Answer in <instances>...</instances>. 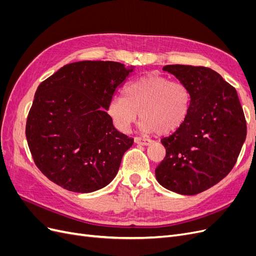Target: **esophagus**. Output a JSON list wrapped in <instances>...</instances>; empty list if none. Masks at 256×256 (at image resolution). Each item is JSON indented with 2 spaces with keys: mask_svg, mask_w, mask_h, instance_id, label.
<instances>
[{
  "mask_svg": "<svg viewBox=\"0 0 256 256\" xmlns=\"http://www.w3.org/2000/svg\"><path fill=\"white\" fill-rule=\"evenodd\" d=\"M134 142L136 144H140V145H148V144L152 143V140H150V138H146L136 136L134 138Z\"/></svg>",
  "mask_w": 256,
  "mask_h": 256,
  "instance_id": "esophagus-1",
  "label": "esophagus"
}]
</instances>
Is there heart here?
Listing matches in <instances>:
<instances>
[{
    "label": "heart",
    "instance_id": "1",
    "mask_svg": "<svg viewBox=\"0 0 256 256\" xmlns=\"http://www.w3.org/2000/svg\"><path fill=\"white\" fill-rule=\"evenodd\" d=\"M122 96H114L106 106L115 128L127 132L138 118L146 132L160 134L180 128L190 109L191 94L187 85L166 76L147 74L129 83Z\"/></svg>",
    "mask_w": 256,
    "mask_h": 256
}]
</instances>
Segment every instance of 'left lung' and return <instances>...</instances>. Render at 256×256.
<instances>
[{"instance_id":"obj_1","label":"left lung","mask_w":256,"mask_h":256,"mask_svg":"<svg viewBox=\"0 0 256 256\" xmlns=\"http://www.w3.org/2000/svg\"><path fill=\"white\" fill-rule=\"evenodd\" d=\"M187 85L190 109L182 125L164 138L166 157L156 168L164 188L198 194L222 180L234 168L246 136V122L234 86L204 66L166 65Z\"/></svg>"}]
</instances>
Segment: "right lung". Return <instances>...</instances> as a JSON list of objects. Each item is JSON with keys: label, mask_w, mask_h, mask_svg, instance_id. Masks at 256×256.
Segmentation results:
<instances>
[{"label": "right lung", "mask_w": 256, "mask_h": 256, "mask_svg": "<svg viewBox=\"0 0 256 256\" xmlns=\"http://www.w3.org/2000/svg\"><path fill=\"white\" fill-rule=\"evenodd\" d=\"M132 70L118 62L82 60L40 84L26 136L36 166L51 182L86 193L115 177L134 138L115 129L106 110Z\"/></svg>", "instance_id": "add662e5"}]
</instances>
